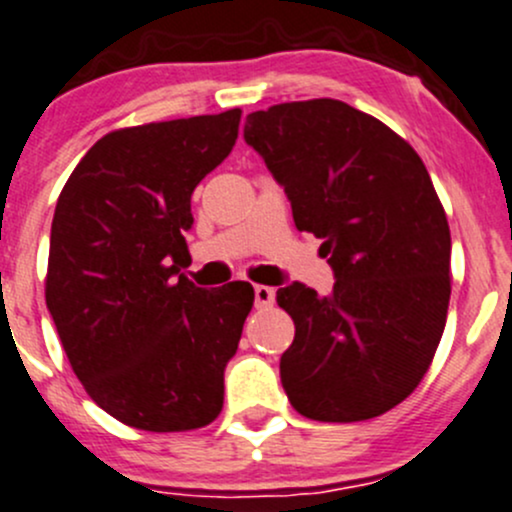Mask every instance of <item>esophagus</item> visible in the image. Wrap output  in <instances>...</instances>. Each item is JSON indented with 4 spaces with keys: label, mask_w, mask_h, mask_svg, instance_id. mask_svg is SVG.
<instances>
[{
    "label": "esophagus",
    "mask_w": 512,
    "mask_h": 512,
    "mask_svg": "<svg viewBox=\"0 0 512 512\" xmlns=\"http://www.w3.org/2000/svg\"><path fill=\"white\" fill-rule=\"evenodd\" d=\"M254 295H256V307H261V310L271 307L273 300H276V290L268 288V285H256Z\"/></svg>",
    "instance_id": "1"
}]
</instances>
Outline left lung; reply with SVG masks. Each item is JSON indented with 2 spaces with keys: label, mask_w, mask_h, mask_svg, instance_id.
I'll return each mask as SVG.
<instances>
[{
  "label": "left lung",
  "mask_w": 512,
  "mask_h": 512,
  "mask_svg": "<svg viewBox=\"0 0 512 512\" xmlns=\"http://www.w3.org/2000/svg\"><path fill=\"white\" fill-rule=\"evenodd\" d=\"M244 139L337 276L324 298L305 283L276 293L295 322L280 356L290 405L320 422L383 415L425 378L452 295V236L425 163L390 126L327 97L251 112Z\"/></svg>",
  "instance_id": "8db88e82"
}]
</instances>
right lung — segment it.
<instances>
[{"instance_id":"obj_1","label":"right lung","mask_w":512,"mask_h":512,"mask_svg":"<svg viewBox=\"0 0 512 512\" xmlns=\"http://www.w3.org/2000/svg\"><path fill=\"white\" fill-rule=\"evenodd\" d=\"M241 109L104 134L53 214L46 305L82 388L146 432H188L222 412L254 288H197L190 197L229 156Z\"/></svg>"}]
</instances>
